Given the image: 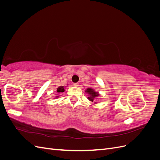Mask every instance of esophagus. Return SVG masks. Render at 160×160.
<instances>
[{"label": "esophagus", "instance_id": "esophagus-1", "mask_svg": "<svg viewBox=\"0 0 160 160\" xmlns=\"http://www.w3.org/2000/svg\"><path fill=\"white\" fill-rule=\"evenodd\" d=\"M73 85L75 87H78L79 85V83H73Z\"/></svg>", "mask_w": 160, "mask_h": 160}]
</instances>
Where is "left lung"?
<instances>
[{
  "label": "left lung",
  "mask_w": 160,
  "mask_h": 160,
  "mask_svg": "<svg viewBox=\"0 0 160 160\" xmlns=\"http://www.w3.org/2000/svg\"><path fill=\"white\" fill-rule=\"evenodd\" d=\"M86 93H88L89 95L88 97V99L89 101H91L92 102H93V101L95 98H98V97L99 95L98 92H96L94 89H91V88H88L85 90Z\"/></svg>",
  "instance_id": "8db88e82"
}]
</instances>
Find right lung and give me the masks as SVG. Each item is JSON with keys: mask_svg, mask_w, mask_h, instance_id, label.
Here are the masks:
<instances>
[{"mask_svg": "<svg viewBox=\"0 0 160 160\" xmlns=\"http://www.w3.org/2000/svg\"><path fill=\"white\" fill-rule=\"evenodd\" d=\"M57 91L58 92V93H62V92H64V91H65L64 87H63V86H59V88H57ZM56 98H59V96H57Z\"/></svg>", "mask_w": 160, "mask_h": 160, "instance_id": "obj_1", "label": "right lung"}]
</instances>
